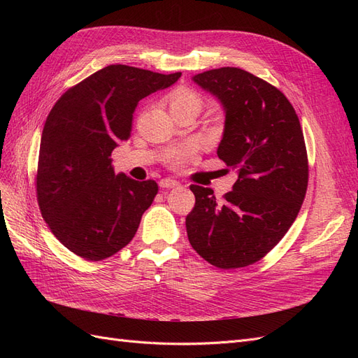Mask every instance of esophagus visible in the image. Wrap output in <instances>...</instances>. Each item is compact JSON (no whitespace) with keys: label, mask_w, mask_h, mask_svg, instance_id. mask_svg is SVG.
Masks as SVG:
<instances>
[{"label":"esophagus","mask_w":358,"mask_h":358,"mask_svg":"<svg viewBox=\"0 0 358 358\" xmlns=\"http://www.w3.org/2000/svg\"><path fill=\"white\" fill-rule=\"evenodd\" d=\"M159 187L161 188H175V187H179V182L178 180H173L170 178H166V179H161L159 180Z\"/></svg>","instance_id":"obj_1"}]
</instances>
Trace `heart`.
<instances>
[{"label": "heart", "mask_w": 358, "mask_h": 358, "mask_svg": "<svg viewBox=\"0 0 358 358\" xmlns=\"http://www.w3.org/2000/svg\"><path fill=\"white\" fill-rule=\"evenodd\" d=\"M167 103H169V109L171 113L176 110H182V109H194L199 112L203 106L201 96L197 92H194L187 88H178L175 91H171L167 95ZM194 150H196V145L194 143L180 145L175 149L169 150L166 155V159L170 166L178 167L182 164L183 161L188 159L192 155Z\"/></svg>", "instance_id": "heart-1"}]
</instances>
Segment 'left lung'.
Listing matches in <instances>:
<instances>
[{"instance_id":"obj_1","label":"left lung","mask_w":358,"mask_h":358,"mask_svg":"<svg viewBox=\"0 0 358 358\" xmlns=\"http://www.w3.org/2000/svg\"><path fill=\"white\" fill-rule=\"evenodd\" d=\"M225 109L218 157L236 170L233 189L216 200L210 188L191 185L187 215L191 246L218 268L251 266L266 257L296 221L309 179L299 116L276 86L236 67L194 76Z\"/></svg>"}]
</instances>
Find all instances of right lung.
Listing matches in <instances>:
<instances>
[{
    "mask_svg": "<svg viewBox=\"0 0 358 358\" xmlns=\"http://www.w3.org/2000/svg\"><path fill=\"white\" fill-rule=\"evenodd\" d=\"M182 73L104 67L64 92L43 128L37 201L53 236L76 255L100 262L133 241L157 182L115 176L112 150L131 136L133 113Z\"/></svg>",
    "mask_w": 358,
    "mask_h": 358,
    "instance_id": "1",
    "label": "right lung"
}]
</instances>
